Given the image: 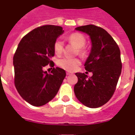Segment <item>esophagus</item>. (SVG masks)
Returning a JSON list of instances; mask_svg holds the SVG:
<instances>
[{
    "instance_id": "1",
    "label": "esophagus",
    "mask_w": 135,
    "mask_h": 135,
    "mask_svg": "<svg viewBox=\"0 0 135 135\" xmlns=\"http://www.w3.org/2000/svg\"><path fill=\"white\" fill-rule=\"evenodd\" d=\"M72 74L73 73H71V72H70V71H67L66 72L67 75H71V74Z\"/></svg>"
}]
</instances>
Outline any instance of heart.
<instances>
[{
  "label": "heart",
  "mask_w": 135,
  "mask_h": 135,
  "mask_svg": "<svg viewBox=\"0 0 135 135\" xmlns=\"http://www.w3.org/2000/svg\"><path fill=\"white\" fill-rule=\"evenodd\" d=\"M68 40L70 43L78 49V51L80 55L82 56L85 55L86 51L82 48L84 47L86 43V39L84 36L80 33H74L69 36ZM53 48L55 54L61 55L64 51V42L58 39L55 42ZM80 64V61L78 58L64 57L57 61V65L68 71H74L76 70Z\"/></svg>",
  "instance_id": "b5f03b06"
}]
</instances>
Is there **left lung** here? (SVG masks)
<instances>
[{"label":"left lung","mask_w":135,"mask_h":135,"mask_svg":"<svg viewBox=\"0 0 135 135\" xmlns=\"http://www.w3.org/2000/svg\"><path fill=\"white\" fill-rule=\"evenodd\" d=\"M89 36L91 49L84 63L85 70L91 77L76 73L78 81L74 90L76 98L90 108H99L111 99L122 71L120 51L110 34L94 25L76 27Z\"/></svg>","instance_id":"8db88e82"}]
</instances>
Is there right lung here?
<instances>
[{"label":"right lung","mask_w":135,"mask_h":135,"mask_svg":"<svg viewBox=\"0 0 135 135\" xmlns=\"http://www.w3.org/2000/svg\"><path fill=\"white\" fill-rule=\"evenodd\" d=\"M60 26L46 25L33 30L22 38L13 57L15 85L20 96L32 105H44L54 98L66 76L54 68L48 74L43 68L52 65L53 46L64 34Z\"/></svg>","instance_id":"add662e5"}]
</instances>
